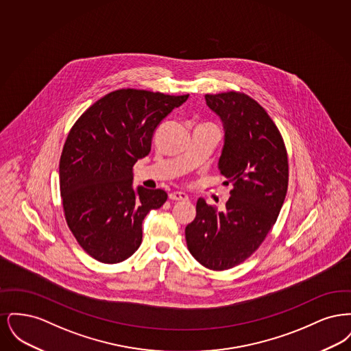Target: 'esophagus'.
<instances>
[{
    "instance_id": "obj_1",
    "label": "esophagus",
    "mask_w": 351,
    "mask_h": 351,
    "mask_svg": "<svg viewBox=\"0 0 351 351\" xmlns=\"http://www.w3.org/2000/svg\"><path fill=\"white\" fill-rule=\"evenodd\" d=\"M169 200L172 201H185L188 200V196H186V193H184V192H172V193H169Z\"/></svg>"
}]
</instances>
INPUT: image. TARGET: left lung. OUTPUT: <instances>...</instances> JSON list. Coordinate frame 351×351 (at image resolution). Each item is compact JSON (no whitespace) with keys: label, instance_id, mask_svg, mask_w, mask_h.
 <instances>
[{"label":"left lung","instance_id":"1","mask_svg":"<svg viewBox=\"0 0 351 351\" xmlns=\"http://www.w3.org/2000/svg\"><path fill=\"white\" fill-rule=\"evenodd\" d=\"M205 100L223 123L218 168L232 191L225 212L197 200L185 239L204 267L223 271L251 256L275 225L288 188V156L279 129L250 96L232 90Z\"/></svg>","mask_w":351,"mask_h":351}]
</instances>
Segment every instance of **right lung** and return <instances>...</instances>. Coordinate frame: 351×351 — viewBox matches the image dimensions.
I'll use <instances>...</instances> for the list:
<instances>
[{
  "label": "right lung",
  "mask_w": 351,
  "mask_h": 351,
  "mask_svg": "<svg viewBox=\"0 0 351 351\" xmlns=\"http://www.w3.org/2000/svg\"><path fill=\"white\" fill-rule=\"evenodd\" d=\"M189 95L118 89L89 106L68 133L59 163L68 228L86 254L119 263L142 242V222L160 208L163 189L133 188V166L149 155L163 118Z\"/></svg>",
  "instance_id": "right-lung-1"
}]
</instances>
